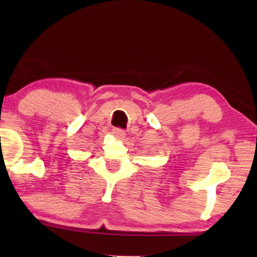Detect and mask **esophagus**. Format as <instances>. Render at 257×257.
Masks as SVG:
<instances>
[{"label": "esophagus", "instance_id": "esophagus-1", "mask_svg": "<svg viewBox=\"0 0 257 257\" xmlns=\"http://www.w3.org/2000/svg\"><path fill=\"white\" fill-rule=\"evenodd\" d=\"M112 135H113L115 138H118V139H122V138H125V131L124 130H121V128H113V131H112Z\"/></svg>", "mask_w": 257, "mask_h": 257}]
</instances>
